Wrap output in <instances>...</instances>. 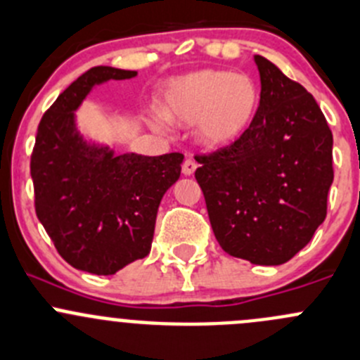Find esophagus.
<instances>
[{
	"instance_id": "34e87169",
	"label": "esophagus",
	"mask_w": 360,
	"mask_h": 360,
	"mask_svg": "<svg viewBox=\"0 0 360 360\" xmlns=\"http://www.w3.org/2000/svg\"><path fill=\"white\" fill-rule=\"evenodd\" d=\"M195 168H198V165H195L194 159L187 158V159H185V161H184V165H181V173H184L185 176H191L192 173L195 172Z\"/></svg>"
}]
</instances>
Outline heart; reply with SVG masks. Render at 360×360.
I'll return each mask as SVG.
<instances>
[{
  "mask_svg": "<svg viewBox=\"0 0 360 360\" xmlns=\"http://www.w3.org/2000/svg\"><path fill=\"white\" fill-rule=\"evenodd\" d=\"M257 101V87L247 75L206 70L173 82L162 99V112L176 122L194 124L199 143L219 148L247 129ZM154 126L165 127L159 119Z\"/></svg>",
  "mask_w": 360,
  "mask_h": 360,
  "instance_id": "b5f03b06",
  "label": "heart"
}]
</instances>
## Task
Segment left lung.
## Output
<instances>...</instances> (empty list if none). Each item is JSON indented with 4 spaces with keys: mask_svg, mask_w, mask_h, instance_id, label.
Returning a JSON list of instances; mask_svg holds the SVG:
<instances>
[{
    "mask_svg": "<svg viewBox=\"0 0 360 360\" xmlns=\"http://www.w3.org/2000/svg\"><path fill=\"white\" fill-rule=\"evenodd\" d=\"M261 101L238 140L195 154L213 234L252 264L292 259L327 215L333 133L315 98L271 60L255 56Z\"/></svg>",
    "mask_w": 360,
    "mask_h": 360,
    "instance_id": "1",
    "label": "left lung"
}]
</instances>
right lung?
Masks as SVG:
<instances>
[{"label": "right lung", "mask_w": 360, "mask_h": 360, "mask_svg": "<svg viewBox=\"0 0 360 360\" xmlns=\"http://www.w3.org/2000/svg\"><path fill=\"white\" fill-rule=\"evenodd\" d=\"M134 75L110 66L80 75L44 113L31 154L38 220L60 257L92 275H113L150 252L159 202L180 176V152L115 158L75 133L73 110L92 85Z\"/></svg>", "instance_id": "1"}]
</instances>
